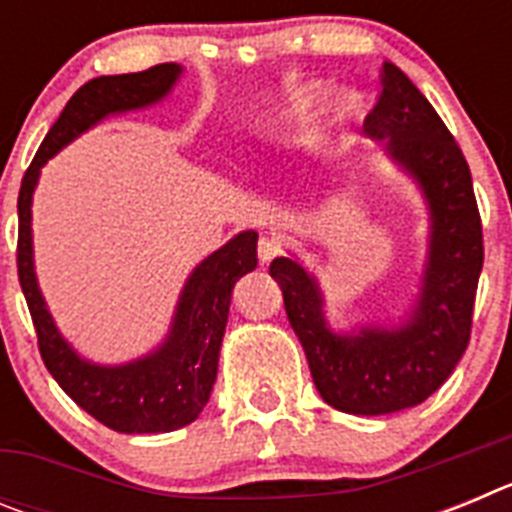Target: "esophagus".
<instances>
[{
	"label": "esophagus",
	"mask_w": 512,
	"mask_h": 512,
	"mask_svg": "<svg viewBox=\"0 0 512 512\" xmlns=\"http://www.w3.org/2000/svg\"><path fill=\"white\" fill-rule=\"evenodd\" d=\"M279 253H282V243H279V238H274V235H261V241H259L261 264H269L271 259H277Z\"/></svg>",
	"instance_id": "1"
}]
</instances>
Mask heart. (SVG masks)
I'll use <instances>...</instances> for the list:
<instances>
[{"label":"heart","mask_w":512,"mask_h":512,"mask_svg":"<svg viewBox=\"0 0 512 512\" xmlns=\"http://www.w3.org/2000/svg\"><path fill=\"white\" fill-rule=\"evenodd\" d=\"M320 97H323V89H305V92H302L300 97H295V102L289 104L287 110L282 112V117H279L274 128H277L279 133H284V130H289V128H295V122H300L302 117H305L307 112H310L312 107L318 104ZM341 107H343V110H348L351 104L343 102Z\"/></svg>","instance_id":"obj_1"}]
</instances>
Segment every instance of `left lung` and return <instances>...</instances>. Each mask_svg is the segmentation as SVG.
<instances>
[{
    "label": "left lung",
    "mask_w": 512,
    "mask_h": 512,
    "mask_svg": "<svg viewBox=\"0 0 512 512\" xmlns=\"http://www.w3.org/2000/svg\"><path fill=\"white\" fill-rule=\"evenodd\" d=\"M364 133L387 140V156L413 176L431 212L428 256L408 320L336 333L310 271L279 256L269 274L282 287L289 325L320 397L348 415H387L428 400L467 351L485 246L467 158L395 63L384 61L382 94L366 115Z\"/></svg>",
    "instance_id": "1"
}]
</instances>
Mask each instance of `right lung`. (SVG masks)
<instances>
[{
	"mask_svg": "<svg viewBox=\"0 0 512 512\" xmlns=\"http://www.w3.org/2000/svg\"><path fill=\"white\" fill-rule=\"evenodd\" d=\"M182 76L179 63H158L148 71L99 76L87 81L53 122L22 176L17 215V274L33 315L38 348L61 390L92 418L117 433H169L184 428L210 400L217 377L220 343L235 282L256 269V230H243L210 253L184 284L169 336L156 351L128 364H94L74 351L56 328L40 295L33 264V192L40 169L63 146L107 115L143 110L161 102Z\"/></svg>",
	"mask_w": 512,
	"mask_h": 512,
	"instance_id": "1",
	"label": "right lung"
}]
</instances>
